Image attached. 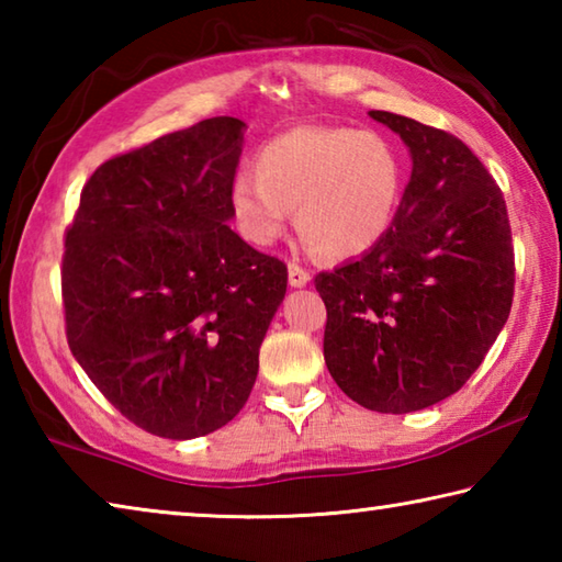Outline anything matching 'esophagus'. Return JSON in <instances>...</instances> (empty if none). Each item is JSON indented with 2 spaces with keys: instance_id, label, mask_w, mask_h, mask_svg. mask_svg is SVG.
<instances>
[{
  "instance_id": "esophagus-1",
  "label": "esophagus",
  "mask_w": 562,
  "mask_h": 562,
  "mask_svg": "<svg viewBox=\"0 0 562 562\" xmlns=\"http://www.w3.org/2000/svg\"><path fill=\"white\" fill-rule=\"evenodd\" d=\"M288 278H290V284L292 288H304V284L310 282V272L302 268V265L297 262H290L288 265Z\"/></svg>"
}]
</instances>
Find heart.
Segmentation results:
<instances>
[{
    "label": "heart",
    "instance_id": "1",
    "mask_svg": "<svg viewBox=\"0 0 562 562\" xmlns=\"http://www.w3.org/2000/svg\"><path fill=\"white\" fill-rule=\"evenodd\" d=\"M255 170L227 190L237 231L252 245L278 243L292 221L319 255H364L394 225L406 168L392 140L347 126H302L270 138Z\"/></svg>",
    "mask_w": 562,
    "mask_h": 562
}]
</instances>
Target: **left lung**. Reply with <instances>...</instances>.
<instances>
[{
	"label": "left lung",
	"instance_id": "obj_1",
	"mask_svg": "<svg viewBox=\"0 0 562 562\" xmlns=\"http://www.w3.org/2000/svg\"><path fill=\"white\" fill-rule=\"evenodd\" d=\"M412 150L396 221L372 250L315 288L325 361L351 402L408 414L459 392L506 325L516 284L501 188L461 138L369 111Z\"/></svg>",
	"mask_w": 562,
	"mask_h": 562
}]
</instances>
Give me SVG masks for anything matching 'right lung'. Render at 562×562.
<instances>
[{
	"mask_svg": "<svg viewBox=\"0 0 562 562\" xmlns=\"http://www.w3.org/2000/svg\"><path fill=\"white\" fill-rule=\"evenodd\" d=\"M245 123L205 119L101 164L66 227L71 355L140 429L195 439L245 406L288 265L231 231Z\"/></svg>",
	"mask_w": 562,
	"mask_h": 562,
	"instance_id": "add662e5",
	"label": "right lung"
}]
</instances>
